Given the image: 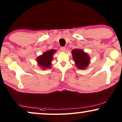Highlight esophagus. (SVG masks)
Returning a JSON list of instances; mask_svg holds the SVG:
<instances>
[{"label":"esophagus","instance_id":"esophagus-1","mask_svg":"<svg viewBox=\"0 0 122 122\" xmlns=\"http://www.w3.org/2000/svg\"><path fill=\"white\" fill-rule=\"evenodd\" d=\"M60 49H61V51H63V52H64V51H66V47H64V46H63V47H61V48H60Z\"/></svg>","mask_w":122,"mask_h":122}]
</instances>
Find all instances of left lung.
Listing matches in <instances>:
<instances>
[{
  "label": "left lung",
  "mask_w": 122,
  "mask_h": 122,
  "mask_svg": "<svg viewBox=\"0 0 122 122\" xmlns=\"http://www.w3.org/2000/svg\"><path fill=\"white\" fill-rule=\"evenodd\" d=\"M73 58L79 69H83L89 64V57L81 49H74L71 51Z\"/></svg>",
  "instance_id": "1"
}]
</instances>
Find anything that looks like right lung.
<instances>
[{
    "instance_id": "1",
    "label": "right lung",
    "mask_w": 122,
    "mask_h": 122,
    "mask_svg": "<svg viewBox=\"0 0 122 122\" xmlns=\"http://www.w3.org/2000/svg\"><path fill=\"white\" fill-rule=\"evenodd\" d=\"M54 49L46 51L43 55L38 56L37 61L41 67L44 68H49L51 66V62L52 60V56L54 53L56 52Z\"/></svg>"
}]
</instances>
